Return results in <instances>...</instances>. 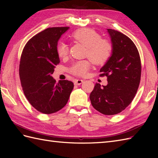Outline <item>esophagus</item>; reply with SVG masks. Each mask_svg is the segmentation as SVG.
Segmentation results:
<instances>
[{"label": "esophagus", "instance_id": "1", "mask_svg": "<svg viewBox=\"0 0 158 158\" xmlns=\"http://www.w3.org/2000/svg\"><path fill=\"white\" fill-rule=\"evenodd\" d=\"M83 82V79H76L75 81V84L77 85H81Z\"/></svg>", "mask_w": 158, "mask_h": 158}]
</instances>
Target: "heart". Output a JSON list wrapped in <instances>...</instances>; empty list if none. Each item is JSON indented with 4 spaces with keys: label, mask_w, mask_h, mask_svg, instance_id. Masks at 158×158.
I'll list each match as a JSON object with an SVG mask.
<instances>
[{
    "label": "heart",
    "mask_w": 158,
    "mask_h": 158,
    "mask_svg": "<svg viewBox=\"0 0 158 158\" xmlns=\"http://www.w3.org/2000/svg\"><path fill=\"white\" fill-rule=\"evenodd\" d=\"M76 41L86 47L85 55L95 64L105 63L112 52V45L109 41L101 39L98 33L92 29L81 28L73 34ZM57 53L60 57L64 58L69 53V47L64 43H60L57 46ZM90 67L88 60H80L74 62L70 68V72L75 75H86Z\"/></svg>",
    "instance_id": "b5f03b06"
}]
</instances>
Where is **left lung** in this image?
Here are the masks:
<instances>
[{"label":"left lung","instance_id":"obj_1","mask_svg":"<svg viewBox=\"0 0 158 158\" xmlns=\"http://www.w3.org/2000/svg\"><path fill=\"white\" fill-rule=\"evenodd\" d=\"M112 44L111 55L100 70L107 77L106 85L96 83L89 98L96 110L104 115L122 112L135 98L141 75L139 53L135 43L125 35L107 29Z\"/></svg>","mask_w":158,"mask_h":158}]
</instances>
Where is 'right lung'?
<instances>
[{"mask_svg":"<svg viewBox=\"0 0 158 158\" xmlns=\"http://www.w3.org/2000/svg\"><path fill=\"white\" fill-rule=\"evenodd\" d=\"M69 27L47 28L26 43L19 63V78L24 95L39 112L51 114L64 106L74 88L72 81L52 76L60 63L57 45Z\"/></svg>","mask_w":158,"mask_h":158,"instance_id":"add662e5","label":"right lung"}]
</instances>
